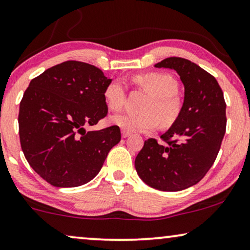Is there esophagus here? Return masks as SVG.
Segmentation results:
<instances>
[{"label":"esophagus","mask_w":250,"mask_h":250,"mask_svg":"<svg viewBox=\"0 0 250 250\" xmlns=\"http://www.w3.org/2000/svg\"><path fill=\"white\" fill-rule=\"evenodd\" d=\"M129 136H130V132L125 131V130H122V137L123 138H127V137H129Z\"/></svg>","instance_id":"esophagus-1"}]
</instances>
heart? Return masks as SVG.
Returning a JSON list of instances; mask_svg holds the SVG:
<instances>
[{
  "mask_svg": "<svg viewBox=\"0 0 250 250\" xmlns=\"http://www.w3.org/2000/svg\"><path fill=\"white\" fill-rule=\"evenodd\" d=\"M136 84L151 96L144 106L143 114L121 113L110 119L113 125L129 132H150L158 129L160 122L164 127L174 125L181 114L182 105L179 97V84L172 76L162 72L137 75ZM104 99L112 110L122 108L125 100V86L122 81L113 80L104 91Z\"/></svg>",
  "mask_w": 250,
  "mask_h": 250,
  "instance_id": "obj_1",
  "label": "heart"
}]
</instances>
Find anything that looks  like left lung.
<instances>
[{"instance_id":"left-lung-1","label":"left lung","mask_w":250,"mask_h":250,"mask_svg":"<svg viewBox=\"0 0 250 250\" xmlns=\"http://www.w3.org/2000/svg\"><path fill=\"white\" fill-rule=\"evenodd\" d=\"M156 68L174 69L185 85V102L176 122L144 142L135 159L140 178L154 189L179 191L200 182L209 172L226 131V103L212 75L194 62L167 58Z\"/></svg>"}]
</instances>
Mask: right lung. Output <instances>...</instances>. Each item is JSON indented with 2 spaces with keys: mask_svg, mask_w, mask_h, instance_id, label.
I'll use <instances>...</instances> for the list:
<instances>
[{
  "mask_svg": "<svg viewBox=\"0 0 250 250\" xmlns=\"http://www.w3.org/2000/svg\"><path fill=\"white\" fill-rule=\"evenodd\" d=\"M112 80L85 62L65 61L33 78L20 105L21 146L30 166L54 187H78L100 172L121 141L118 125L97 131L108 113L104 91Z\"/></svg>",
  "mask_w": 250,
  "mask_h": 250,
  "instance_id": "1",
  "label": "right lung"
}]
</instances>
